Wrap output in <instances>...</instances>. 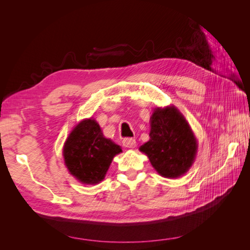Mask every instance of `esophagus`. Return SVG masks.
I'll use <instances>...</instances> for the list:
<instances>
[{"label": "esophagus", "instance_id": "esophagus-1", "mask_svg": "<svg viewBox=\"0 0 250 250\" xmlns=\"http://www.w3.org/2000/svg\"><path fill=\"white\" fill-rule=\"evenodd\" d=\"M122 145H124L125 147H129V149H133L137 146V141L132 138H125L122 140Z\"/></svg>", "mask_w": 250, "mask_h": 250}]
</instances>
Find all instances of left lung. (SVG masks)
<instances>
[{
	"instance_id": "1",
	"label": "left lung",
	"mask_w": 250,
	"mask_h": 250,
	"mask_svg": "<svg viewBox=\"0 0 250 250\" xmlns=\"http://www.w3.org/2000/svg\"><path fill=\"white\" fill-rule=\"evenodd\" d=\"M150 140L140 146L160 175L175 179L195 160L197 141L184 116L173 105L155 108L151 116Z\"/></svg>"
}]
</instances>
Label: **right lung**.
Instances as JSON below:
<instances>
[{
  "label": "right lung",
  "instance_id": "right-lung-1",
  "mask_svg": "<svg viewBox=\"0 0 250 250\" xmlns=\"http://www.w3.org/2000/svg\"><path fill=\"white\" fill-rule=\"evenodd\" d=\"M120 152L119 146L104 137L96 120L84 119L69 133L62 155L71 175L83 184H97Z\"/></svg>",
  "mask_w": 250,
  "mask_h": 250
}]
</instances>
